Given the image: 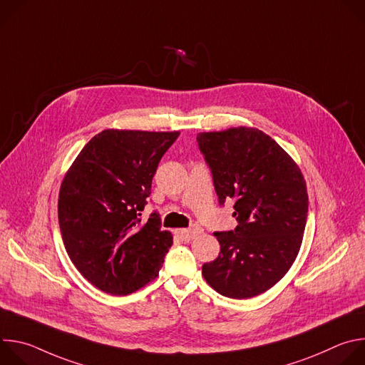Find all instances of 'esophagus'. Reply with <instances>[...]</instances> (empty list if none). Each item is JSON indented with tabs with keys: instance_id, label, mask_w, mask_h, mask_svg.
Instances as JSON below:
<instances>
[{
	"instance_id": "esophagus-1",
	"label": "esophagus",
	"mask_w": 365,
	"mask_h": 365,
	"mask_svg": "<svg viewBox=\"0 0 365 365\" xmlns=\"http://www.w3.org/2000/svg\"><path fill=\"white\" fill-rule=\"evenodd\" d=\"M202 232L200 227H192V228H186V230H179L178 235L183 240V241H190L195 237H197Z\"/></svg>"
}]
</instances>
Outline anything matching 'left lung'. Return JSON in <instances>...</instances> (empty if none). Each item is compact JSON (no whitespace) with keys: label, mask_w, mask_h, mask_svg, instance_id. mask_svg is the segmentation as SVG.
I'll return each instance as SVG.
<instances>
[{"label":"left lung","mask_w":365,"mask_h":365,"mask_svg":"<svg viewBox=\"0 0 365 365\" xmlns=\"http://www.w3.org/2000/svg\"><path fill=\"white\" fill-rule=\"evenodd\" d=\"M196 141L220 205L234 199L238 222L232 231L214 232L221 251L202 266V274L231 299L264 293L287 273L302 244L307 192L300 169L257 128L199 133Z\"/></svg>","instance_id":"left-lung-1"}]
</instances>
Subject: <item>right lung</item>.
Returning a JSON list of instances; mask_svg holds the SVG:
<instances>
[{
  "label": "right lung",
  "instance_id": "1",
  "mask_svg": "<svg viewBox=\"0 0 365 365\" xmlns=\"http://www.w3.org/2000/svg\"><path fill=\"white\" fill-rule=\"evenodd\" d=\"M179 133L106 130L78 154L59 192V227L79 273L110 294H130L159 274L173 244L153 211L151 180Z\"/></svg>",
  "mask_w": 365,
  "mask_h": 365
}]
</instances>
